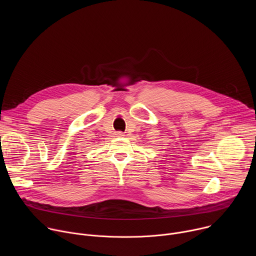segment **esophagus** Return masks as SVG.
<instances>
[{
    "label": "esophagus",
    "instance_id": "1",
    "mask_svg": "<svg viewBox=\"0 0 256 256\" xmlns=\"http://www.w3.org/2000/svg\"><path fill=\"white\" fill-rule=\"evenodd\" d=\"M116 134H118V136H124V134L122 132H118Z\"/></svg>",
    "mask_w": 256,
    "mask_h": 256
}]
</instances>
